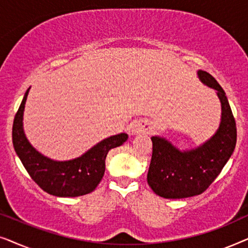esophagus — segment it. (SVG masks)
Here are the masks:
<instances>
[{
  "instance_id": "obj_1",
  "label": "esophagus",
  "mask_w": 248,
  "mask_h": 248,
  "mask_svg": "<svg viewBox=\"0 0 248 248\" xmlns=\"http://www.w3.org/2000/svg\"><path fill=\"white\" fill-rule=\"evenodd\" d=\"M150 131V125L147 121L139 120L134 121L131 124V133L132 134H144Z\"/></svg>"
}]
</instances>
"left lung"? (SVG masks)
<instances>
[{"label":"left lung","mask_w":248,"mask_h":248,"mask_svg":"<svg viewBox=\"0 0 248 248\" xmlns=\"http://www.w3.org/2000/svg\"><path fill=\"white\" fill-rule=\"evenodd\" d=\"M198 74L203 83L217 90L221 122L211 139L192 150L182 152L164 138H151L152 157L147 181L152 191L165 199L191 198L204 192L236 147V122L225 91L211 74L202 70Z\"/></svg>","instance_id":"8db88e82"}]
</instances>
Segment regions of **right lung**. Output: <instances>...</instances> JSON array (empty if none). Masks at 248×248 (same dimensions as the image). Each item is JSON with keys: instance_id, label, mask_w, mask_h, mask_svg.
<instances>
[{"instance_id": "obj_1", "label": "right lung", "mask_w": 248, "mask_h": 248, "mask_svg": "<svg viewBox=\"0 0 248 248\" xmlns=\"http://www.w3.org/2000/svg\"><path fill=\"white\" fill-rule=\"evenodd\" d=\"M29 89L26 91L12 126L13 147L23 167L33 182L50 195L76 198L94 191L104 176L108 151L123 144L128 135L121 133L105 139L81 157L72 160H52L39 154L29 143L23 132V110Z\"/></svg>"}]
</instances>
